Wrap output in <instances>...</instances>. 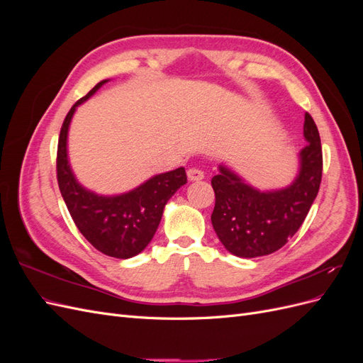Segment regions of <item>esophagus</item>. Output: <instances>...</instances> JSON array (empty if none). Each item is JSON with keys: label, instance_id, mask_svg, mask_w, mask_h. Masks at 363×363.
I'll list each match as a JSON object with an SVG mask.
<instances>
[{"label": "esophagus", "instance_id": "obj_1", "mask_svg": "<svg viewBox=\"0 0 363 363\" xmlns=\"http://www.w3.org/2000/svg\"><path fill=\"white\" fill-rule=\"evenodd\" d=\"M188 179L191 182H199L204 179V172L201 169H196V168H191L188 169Z\"/></svg>", "mask_w": 363, "mask_h": 363}]
</instances>
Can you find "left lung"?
Masks as SVG:
<instances>
[{"instance_id": "obj_1", "label": "left lung", "mask_w": 363, "mask_h": 363, "mask_svg": "<svg viewBox=\"0 0 363 363\" xmlns=\"http://www.w3.org/2000/svg\"><path fill=\"white\" fill-rule=\"evenodd\" d=\"M300 172L288 188L262 192L225 164L212 179V225L225 250L238 257L267 256L280 250L301 227L320 191L323 148L313 118L304 115Z\"/></svg>"}]
</instances>
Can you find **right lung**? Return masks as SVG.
Instances as JSON below:
<instances>
[{"label":"right lung","mask_w":363,"mask_h":363,"mask_svg":"<svg viewBox=\"0 0 363 363\" xmlns=\"http://www.w3.org/2000/svg\"><path fill=\"white\" fill-rule=\"evenodd\" d=\"M107 80L94 86L77 101L65 118L57 145V183L77 228L103 255L128 259L139 255L151 242L163 215L164 204L188 182L184 168L155 175L136 189L104 196L96 195L77 182L69 167L67 142L75 108L91 98Z\"/></svg>","instance_id":"add662e5"}]
</instances>
